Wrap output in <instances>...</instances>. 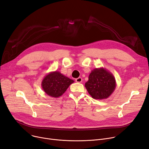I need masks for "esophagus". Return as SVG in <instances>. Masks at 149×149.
<instances>
[{
  "instance_id": "1",
  "label": "esophagus",
  "mask_w": 149,
  "mask_h": 149,
  "mask_svg": "<svg viewBox=\"0 0 149 149\" xmlns=\"http://www.w3.org/2000/svg\"><path fill=\"white\" fill-rule=\"evenodd\" d=\"M82 81H83V79H82V78H81V77H79V78H78L75 79V81L77 83H81Z\"/></svg>"
}]
</instances>
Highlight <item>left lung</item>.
I'll return each mask as SVG.
<instances>
[{
    "label": "left lung",
    "instance_id": "8db88e82",
    "mask_svg": "<svg viewBox=\"0 0 149 149\" xmlns=\"http://www.w3.org/2000/svg\"><path fill=\"white\" fill-rule=\"evenodd\" d=\"M116 86L113 75L104 68H95L88 76L85 87L90 95L94 99L103 100L109 97Z\"/></svg>",
    "mask_w": 149,
    "mask_h": 149
}]
</instances>
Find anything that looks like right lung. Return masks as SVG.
Listing matches in <instances>:
<instances>
[{
  "instance_id": "right-lung-1",
  "label": "right lung",
  "mask_w": 149,
  "mask_h": 149,
  "mask_svg": "<svg viewBox=\"0 0 149 149\" xmlns=\"http://www.w3.org/2000/svg\"><path fill=\"white\" fill-rule=\"evenodd\" d=\"M74 82V80L56 71L46 75L41 85L43 91L48 96L57 98L61 96Z\"/></svg>"
}]
</instances>
